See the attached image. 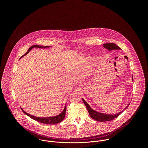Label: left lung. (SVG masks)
<instances>
[{"mask_svg": "<svg viewBox=\"0 0 148 148\" xmlns=\"http://www.w3.org/2000/svg\"><path fill=\"white\" fill-rule=\"evenodd\" d=\"M103 47L107 49L109 51H111V50H120V47H119L118 46H116L115 44L114 43H106L103 45ZM132 80L134 82L133 80V77L132 76ZM82 101L84 102V104H85L86 107L88 111V113L90 115V116L91 117V118H92L93 119H95V121H99V122H105V121H110L112 120L113 119L117 118L119 115H121L122 112L125 110L126 108H128V107L129 106L130 103H128V106H126L123 110L121 111V112L115 114H104V113H102V112H99L98 111H96L95 110H94L92 108H91V107L90 106V105L84 100L82 98Z\"/></svg>", "mask_w": 148, "mask_h": 148, "instance_id": "8db88e82", "label": "left lung"}]
</instances>
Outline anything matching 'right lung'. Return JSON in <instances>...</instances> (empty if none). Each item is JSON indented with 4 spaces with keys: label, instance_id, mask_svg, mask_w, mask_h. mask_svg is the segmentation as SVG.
<instances>
[{
    "label": "right lung",
    "instance_id": "add662e5",
    "mask_svg": "<svg viewBox=\"0 0 148 148\" xmlns=\"http://www.w3.org/2000/svg\"><path fill=\"white\" fill-rule=\"evenodd\" d=\"M51 47V46H38V45H34L32 46V47H30L27 51L25 53V54H24L23 56H22L20 58H22L23 57H24L25 56H26V54H27L29 51L34 48H40V49H49ZM21 110H22V111L24 112V114H25L26 115H27L28 116H29L30 118H31L32 119H34L35 121H37L39 122H41L42 123H45V124H47V125H52V124H56L60 122H61L63 119H64L65 116H66V105L64 107V110H63L60 114L56 115V116H50V117H37V116H33L32 115H30L28 113H27L26 112H25L22 108L20 107Z\"/></svg>",
    "mask_w": 148,
    "mask_h": 148
}]
</instances>
